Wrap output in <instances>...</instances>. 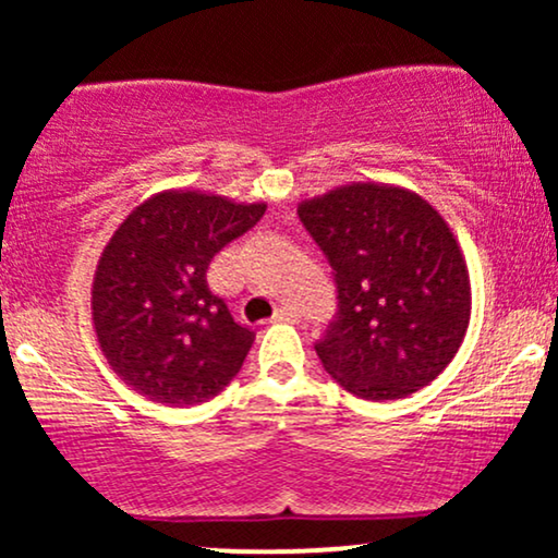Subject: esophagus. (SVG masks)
<instances>
[{"instance_id": "1", "label": "esophagus", "mask_w": 558, "mask_h": 558, "mask_svg": "<svg viewBox=\"0 0 558 558\" xmlns=\"http://www.w3.org/2000/svg\"><path fill=\"white\" fill-rule=\"evenodd\" d=\"M299 312L293 306H280L278 312L272 315V323H299Z\"/></svg>"}]
</instances>
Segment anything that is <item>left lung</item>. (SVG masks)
Segmentation results:
<instances>
[{"mask_svg": "<svg viewBox=\"0 0 558 558\" xmlns=\"http://www.w3.org/2000/svg\"><path fill=\"white\" fill-rule=\"evenodd\" d=\"M336 270L338 317L317 341L349 393H417L457 356L472 315L466 259L444 215L417 191L354 181L299 204Z\"/></svg>", "mask_w": 558, "mask_h": 558, "instance_id": "8db88e82", "label": "left lung"}]
</instances>
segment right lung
Wrapping results in <instances>:
<instances>
[{"label": "right lung", "mask_w": 558, "mask_h": 558, "mask_svg": "<svg viewBox=\"0 0 558 558\" xmlns=\"http://www.w3.org/2000/svg\"><path fill=\"white\" fill-rule=\"evenodd\" d=\"M265 209V202L168 189L114 228L94 270L92 323L125 386L165 407H194L239 375L254 332L209 291L207 267Z\"/></svg>", "instance_id": "right-lung-1"}]
</instances>
